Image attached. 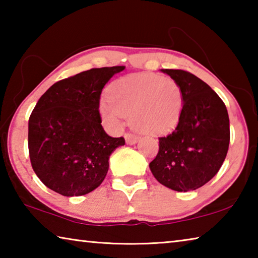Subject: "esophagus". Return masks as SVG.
Returning <instances> with one entry per match:
<instances>
[{
  "label": "esophagus",
  "mask_w": 258,
  "mask_h": 258,
  "mask_svg": "<svg viewBox=\"0 0 258 258\" xmlns=\"http://www.w3.org/2000/svg\"><path fill=\"white\" fill-rule=\"evenodd\" d=\"M138 140H139V138L135 134H130V133L125 134V141L127 145H131V146L135 145V143L138 142Z\"/></svg>",
  "instance_id": "1"
}]
</instances>
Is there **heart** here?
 Wrapping results in <instances>:
<instances>
[{"instance_id":"heart-1","label":"heart","mask_w":258,"mask_h":258,"mask_svg":"<svg viewBox=\"0 0 258 258\" xmlns=\"http://www.w3.org/2000/svg\"><path fill=\"white\" fill-rule=\"evenodd\" d=\"M184 106L182 87L172 78L138 74L120 78L100 101V113L109 127L119 128L125 117L138 132L164 135L180 123Z\"/></svg>"}]
</instances>
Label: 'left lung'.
I'll return each instance as SVG.
<instances>
[{
	"label": "left lung",
	"instance_id": "left-lung-1",
	"mask_svg": "<svg viewBox=\"0 0 258 258\" xmlns=\"http://www.w3.org/2000/svg\"><path fill=\"white\" fill-rule=\"evenodd\" d=\"M160 71L180 84L184 106L174 132L159 138V151L149 164L150 171L169 189L196 190L216 175L228 154V110L216 92L197 76L180 69Z\"/></svg>",
	"mask_w": 258,
	"mask_h": 258
}]
</instances>
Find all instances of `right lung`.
Masks as SVG:
<instances>
[{"instance_id": "1", "label": "right lung", "mask_w": 258, "mask_h": 258, "mask_svg": "<svg viewBox=\"0 0 258 258\" xmlns=\"http://www.w3.org/2000/svg\"><path fill=\"white\" fill-rule=\"evenodd\" d=\"M124 69L92 68L56 82L38 100L28 121V149L35 174L49 189L78 197L104 180L109 157L125 140L104 132L100 95Z\"/></svg>"}]
</instances>
